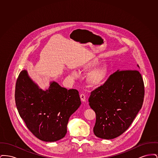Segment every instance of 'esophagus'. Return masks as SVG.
Returning a JSON list of instances; mask_svg holds the SVG:
<instances>
[{
    "label": "esophagus",
    "instance_id": "obj_1",
    "mask_svg": "<svg viewBox=\"0 0 158 158\" xmlns=\"http://www.w3.org/2000/svg\"><path fill=\"white\" fill-rule=\"evenodd\" d=\"M80 97H81V101H82V102H85V101H86V95H85L84 94H81Z\"/></svg>",
    "mask_w": 158,
    "mask_h": 158
}]
</instances>
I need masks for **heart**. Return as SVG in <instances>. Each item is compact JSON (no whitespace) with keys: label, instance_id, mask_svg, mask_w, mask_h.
<instances>
[{"label":"heart","instance_id":"b5f03b06","mask_svg":"<svg viewBox=\"0 0 158 158\" xmlns=\"http://www.w3.org/2000/svg\"><path fill=\"white\" fill-rule=\"evenodd\" d=\"M100 62L101 61L99 59L94 58L84 64L81 69L83 71L85 72L90 71L93 68L99 64ZM110 66L107 63L101 64L88 74L86 77V82L92 87L101 86L105 83L110 75ZM71 77L73 79H76L79 77V74L73 70L71 73Z\"/></svg>","mask_w":158,"mask_h":158}]
</instances>
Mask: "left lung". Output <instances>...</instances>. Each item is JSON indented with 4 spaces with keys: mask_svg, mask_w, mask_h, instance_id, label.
Segmentation results:
<instances>
[{
    "mask_svg": "<svg viewBox=\"0 0 158 158\" xmlns=\"http://www.w3.org/2000/svg\"><path fill=\"white\" fill-rule=\"evenodd\" d=\"M144 88L138 70H118L92 91L88 101L96 114L94 135L109 140L126 131L142 108Z\"/></svg>",
    "mask_w": 158,
    "mask_h": 158,
    "instance_id": "8db88e82",
    "label": "left lung"
}]
</instances>
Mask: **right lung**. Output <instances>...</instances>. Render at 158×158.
Segmentation results:
<instances>
[{"instance_id": "add662e5", "label": "right lung", "mask_w": 158, "mask_h": 158, "mask_svg": "<svg viewBox=\"0 0 158 158\" xmlns=\"http://www.w3.org/2000/svg\"><path fill=\"white\" fill-rule=\"evenodd\" d=\"M15 98L18 113L28 128L47 142L65 136L70 117L81 104L77 90H68L55 81L43 90L26 70L21 72L16 81Z\"/></svg>"}]
</instances>
